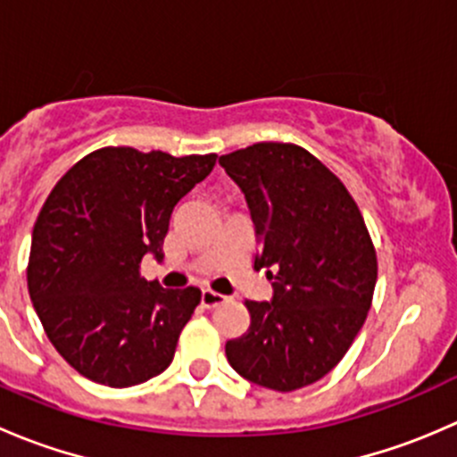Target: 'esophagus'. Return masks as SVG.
Wrapping results in <instances>:
<instances>
[{
  "label": "esophagus",
  "mask_w": 457,
  "mask_h": 457,
  "mask_svg": "<svg viewBox=\"0 0 457 457\" xmlns=\"http://www.w3.org/2000/svg\"><path fill=\"white\" fill-rule=\"evenodd\" d=\"M201 303H203V307H207V310H214V307L228 303V296H223V294H219V292H212V289H203Z\"/></svg>",
  "instance_id": "esophagus-1"
}]
</instances>
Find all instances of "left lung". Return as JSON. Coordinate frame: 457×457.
Returning a JSON list of instances; mask_svg holds the SVG:
<instances>
[{
    "label": "left lung",
    "mask_w": 457,
    "mask_h": 457,
    "mask_svg": "<svg viewBox=\"0 0 457 457\" xmlns=\"http://www.w3.org/2000/svg\"><path fill=\"white\" fill-rule=\"evenodd\" d=\"M219 163L245 192L254 270L274 280L271 303L245 301L250 327L225 353L250 382L301 389L343 361L365 322L378 278L370 229L345 183L296 143L261 141Z\"/></svg>",
    "instance_id": "left-lung-1"
}]
</instances>
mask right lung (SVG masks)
<instances>
[{
  "label": "right lung",
  "mask_w": 457,
  "mask_h": 457,
  "mask_svg": "<svg viewBox=\"0 0 457 457\" xmlns=\"http://www.w3.org/2000/svg\"><path fill=\"white\" fill-rule=\"evenodd\" d=\"M214 163L216 154L99 147L46 199L32 228L29 294L50 343L87 380L121 389L172 362L201 289L147 283L141 261L147 252L163 258L174 207Z\"/></svg>",
  "instance_id": "1"
}]
</instances>
